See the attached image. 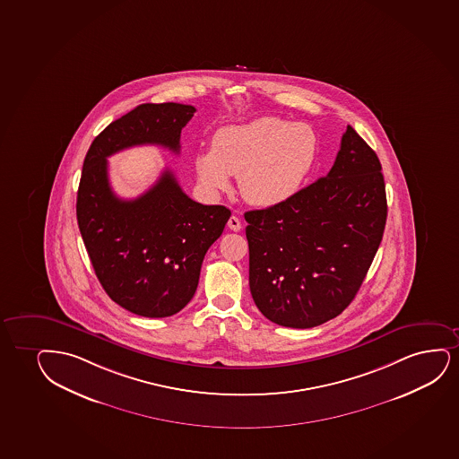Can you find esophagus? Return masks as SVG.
Listing matches in <instances>:
<instances>
[{
	"instance_id": "obj_1",
	"label": "esophagus",
	"mask_w": 459,
	"mask_h": 459,
	"mask_svg": "<svg viewBox=\"0 0 459 459\" xmlns=\"http://www.w3.org/2000/svg\"><path fill=\"white\" fill-rule=\"evenodd\" d=\"M228 228L232 230V231H240L242 221H238V217H236V215H231L230 221H228Z\"/></svg>"
}]
</instances>
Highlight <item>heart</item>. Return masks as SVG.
Wrapping results in <instances>:
<instances>
[{
	"label": "heart",
	"mask_w": 459,
	"mask_h": 459,
	"mask_svg": "<svg viewBox=\"0 0 459 459\" xmlns=\"http://www.w3.org/2000/svg\"><path fill=\"white\" fill-rule=\"evenodd\" d=\"M319 161L314 128L282 117H262L228 126L214 134L212 147L195 153L198 183L208 192L227 191L231 175L248 204H285L307 185Z\"/></svg>",
	"instance_id": "obj_1"
}]
</instances>
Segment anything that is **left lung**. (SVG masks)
<instances>
[{"label": "left lung", "instance_id": "1", "mask_svg": "<svg viewBox=\"0 0 459 459\" xmlns=\"http://www.w3.org/2000/svg\"><path fill=\"white\" fill-rule=\"evenodd\" d=\"M386 214L382 164L348 126L329 174L285 204L245 212L250 290L262 315L308 329L342 314L371 267Z\"/></svg>", "mask_w": 459, "mask_h": 459}]
</instances>
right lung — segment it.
<instances>
[{"label":"right lung","mask_w":459,"mask_h":459,"mask_svg":"<svg viewBox=\"0 0 459 459\" xmlns=\"http://www.w3.org/2000/svg\"><path fill=\"white\" fill-rule=\"evenodd\" d=\"M194 113L175 102L138 105L94 138L82 168L77 223L94 273L113 301L147 318L170 316L191 301L204 255L231 211L194 202L169 169L143 195L122 200L111 189L107 158L143 144L178 153Z\"/></svg>","instance_id":"1"}]
</instances>
